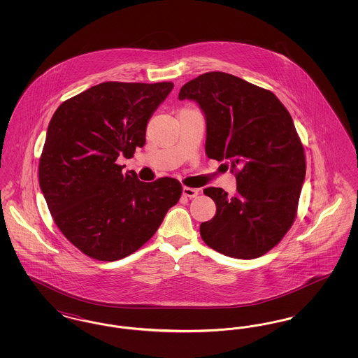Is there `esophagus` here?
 I'll return each instance as SVG.
<instances>
[{
	"label": "esophagus",
	"instance_id": "obj_1",
	"mask_svg": "<svg viewBox=\"0 0 358 358\" xmlns=\"http://www.w3.org/2000/svg\"><path fill=\"white\" fill-rule=\"evenodd\" d=\"M199 193H200V190H199V189H194V187H184V189H182V194H184L185 197H189V199L196 197Z\"/></svg>",
	"mask_w": 358,
	"mask_h": 358
}]
</instances>
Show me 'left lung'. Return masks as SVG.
I'll return each instance as SVG.
<instances>
[{
  "instance_id": "1",
  "label": "left lung",
  "mask_w": 358,
  "mask_h": 358,
  "mask_svg": "<svg viewBox=\"0 0 358 358\" xmlns=\"http://www.w3.org/2000/svg\"><path fill=\"white\" fill-rule=\"evenodd\" d=\"M206 118L205 152L236 177L234 196L205 187L216 204L200 225L205 244L222 255L255 259L267 254L295 222L306 157L292 118L270 90L225 72H206L182 85Z\"/></svg>"
}]
</instances>
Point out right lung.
<instances>
[{"mask_svg":"<svg viewBox=\"0 0 358 358\" xmlns=\"http://www.w3.org/2000/svg\"><path fill=\"white\" fill-rule=\"evenodd\" d=\"M171 82H104L62 103L38 162V182L53 222L85 255L114 262L153 238L182 185L162 177L142 182L122 173L146 142V126Z\"/></svg>","mask_w":358,"mask_h":358,"instance_id":"obj_1","label":"right lung"}]
</instances>
